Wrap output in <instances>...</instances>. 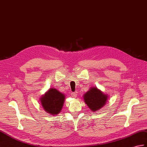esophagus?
I'll return each mask as SVG.
<instances>
[{
	"mask_svg": "<svg viewBox=\"0 0 147 147\" xmlns=\"http://www.w3.org/2000/svg\"><path fill=\"white\" fill-rule=\"evenodd\" d=\"M77 93H77V92H76V91H75V92H72V93H71V96H72L74 98H76L77 96V94H78Z\"/></svg>",
	"mask_w": 147,
	"mask_h": 147,
	"instance_id": "obj_1",
	"label": "esophagus"
}]
</instances>
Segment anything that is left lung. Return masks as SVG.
<instances>
[{
    "label": "left lung",
    "instance_id": "1",
    "mask_svg": "<svg viewBox=\"0 0 147 147\" xmlns=\"http://www.w3.org/2000/svg\"><path fill=\"white\" fill-rule=\"evenodd\" d=\"M84 100L92 111H98L103 107L107 103L108 96L97 89V88H91L84 95Z\"/></svg>",
    "mask_w": 147,
    "mask_h": 147
}]
</instances>
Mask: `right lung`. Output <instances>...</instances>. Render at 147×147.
I'll return each mask as SVG.
<instances>
[{
	"instance_id": "right-lung-1",
	"label": "right lung",
	"mask_w": 147,
	"mask_h": 147,
	"mask_svg": "<svg viewBox=\"0 0 147 147\" xmlns=\"http://www.w3.org/2000/svg\"><path fill=\"white\" fill-rule=\"evenodd\" d=\"M65 96L56 89L51 88L40 98L44 110L48 113L55 115L59 113L63 108Z\"/></svg>"
}]
</instances>
